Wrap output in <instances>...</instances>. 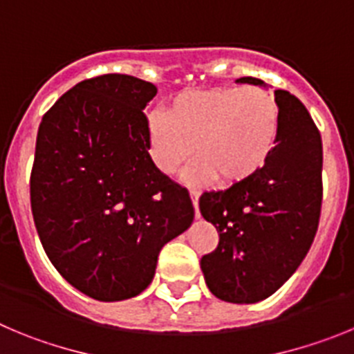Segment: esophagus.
<instances>
[{
	"instance_id": "obj_1",
	"label": "esophagus",
	"mask_w": 354,
	"mask_h": 354,
	"mask_svg": "<svg viewBox=\"0 0 354 354\" xmlns=\"http://www.w3.org/2000/svg\"><path fill=\"white\" fill-rule=\"evenodd\" d=\"M199 196L201 194L197 190H190V199H192L194 209H196V218H199Z\"/></svg>"
}]
</instances>
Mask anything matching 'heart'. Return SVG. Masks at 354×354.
Wrapping results in <instances>:
<instances>
[{"mask_svg":"<svg viewBox=\"0 0 354 354\" xmlns=\"http://www.w3.org/2000/svg\"><path fill=\"white\" fill-rule=\"evenodd\" d=\"M280 132L275 100L259 88H212L178 93L167 113L146 120L149 158L173 174L194 153L183 180L199 187L221 178L240 183L272 157Z\"/></svg>","mask_w":354,"mask_h":354,"instance_id":"heart-1","label":"heart"}]
</instances>
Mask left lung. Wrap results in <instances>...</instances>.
<instances>
[{
  "label": "left lung",
  "instance_id": "1",
  "mask_svg": "<svg viewBox=\"0 0 354 354\" xmlns=\"http://www.w3.org/2000/svg\"><path fill=\"white\" fill-rule=\"evenodd\" d=\"M236 82L266 88L261 79ZM280 132L272 157L254 176L205 192L201 215L218 232V247L201 257L209 291L229 304L272 296L307 256L321 215L323 142L295 95L275 90Z\"/></svg>",
  "mask_w": 354,
  "mask_h": 354
}]
</instances>
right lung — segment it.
Returning <instances> with one entry per match:
<instances>
[{
  "instance_id": "add662e5",
  "label": "right lung",
  "mask_w": 354,
  "mask_h": 354,
  "mask_svg": "<svg viewBox=\"0 0 354 354\" xmlns=\"http://www.w3.org/2000/svg\"><path fill=\"white\" fill-rule=\"evenodd\" d=\"M151 82L86 79L38 127L30 194L37 232L59 275L98 301H122L153 280L160 248L187 231V189L148 153L142 109Z\"/></svg>"
}]
</instances>
